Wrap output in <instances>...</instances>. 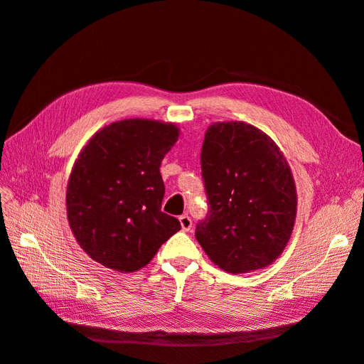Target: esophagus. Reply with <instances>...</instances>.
Wrapping results in <instances>:
<instances>
[{
  "mask_svg": "<svg viewBox=\"0 0 364 364\" xmlns=\"http://www.w3.org/2000/svg\"><path fill=\"white\" fill-rule=\"evenodd\" d=\"M179 222H181V226H182L183 230H190L191 226H193L191 218H190L188 215H186V214H183V215L179 217Z\"/></svg>",
  "mask_w": 364,
  "mask_h": 364,
  "instance_id": "esophagus-1",
  "label": "esophagus"
}]
</instances>
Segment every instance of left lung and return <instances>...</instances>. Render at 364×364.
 Wrapping results in <instances>:
<instances>
[{
    "mask_svg": "<svg viewBox=\"0 0 364 364\" xmlns=\"http://www.w3.org/2000/svg\"><path fill=\"white\" fill-rule=\"evenodd\" d=\"M202 178L209 211L196 240L215 266L249 273L270 266L287 246L296 220V185L274 141L243 121L208 127Z\"/></svg>",
    "mask_w": 364,
    "mask_h": 364,
    "instance_id": "left-lung-1",
    "label": "left lung"
}]
</instances>
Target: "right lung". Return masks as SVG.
Segmentation results:
<instances>
[{
	"mask_svg": "<svg viewBox=\"0 0 364 364\" xmlns=\"http://www.w3.org/2000/svg\"><path fill=\"white\" fill-rule=\"evenodd\" d=\"M179 138L173 123L121 119L98 130L74 162L67 214L77 243L121 273L139 270L181 229L161 211L164 156Z\"/></svg>",
	"mask_w": 364,
	"mask_h": 364,
	"instance_id": "right-lung-1",
	"label": "right lung"
}]
</instances>
